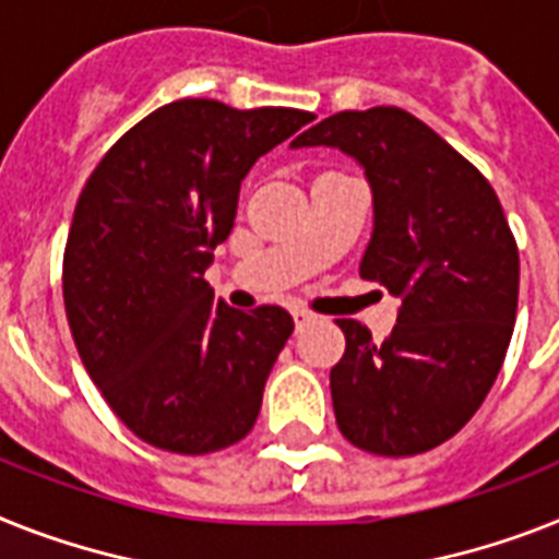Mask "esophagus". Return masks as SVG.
<instances>
[{
  "mask_svg": "<svg viewBox=\"0 0 559 559\" xmlns=\"http://www.w3.org/2000/svg\"><path fill=\"white\" fill-rule=\"evenodd\" d=\"M290 313H294V322H297V325H306V322L313 320V313L306 311V308H294Z\"/></svg>",
  "mask_w": 559,
  "mask_h": 559,
  "instance_id": "1",
  "label": "esophagus"
}]
</instances>
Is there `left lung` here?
<instances>
[{
    "label": "left lung",
    "mask_w": 559,
    "mask_h": 559,
    "mask_svg": "<svg viewBox=\"0 0 559 559\" xmlns=\"http://www.w3.org/2000/svg\"><path fill=\"white\" fill-rule=\"evenodd\" d=\"M331 145L371 182L373 234L359 276L403 299L389 340L336 320V426L357 449L412 456L451 440L477 414L509 352L520 253L495 188L408 110H343L290 147Z\"/></svg>",
    "instance_id": "1"
}]
</instances>
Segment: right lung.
I'll list each match as a JSON object with an SVG mask.
<instances>
[{
    "mask_svg": "<svg viewBox=\"0 0 559 559\" xmlns=\"http://www.w3.org/2000/svg\"><path fill=\"white\" fill-rule=\"evenodd\" d=\"M311 119L179 99L119 136L82 188L62 260L68 325L105 403L156 449L214 454L257 423L294 320L228 308L205 269L251 165Z\"/></svg>",
    "mask_w": 559,
    "mask_h": 559,
    "instance_id": "obj_1",
    "label": "right lung"
}]
</instances>
